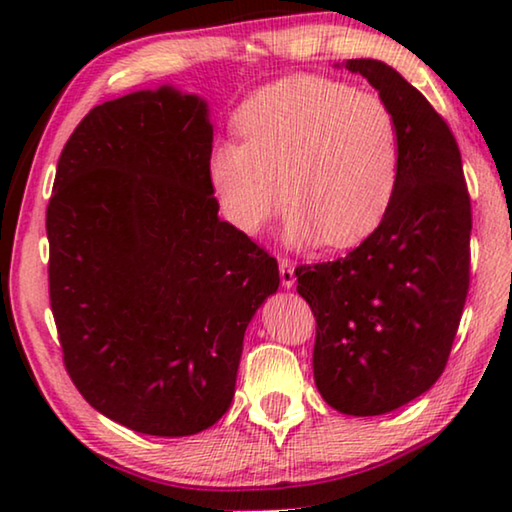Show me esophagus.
I'll return each instance as SVG.
<instances>
[{"label":"esophagus","instance_id":"obj_1","mask_svg":"<svg viewBox=\"0 0 512 512\" xmlns=\"http://www.w3.org/2000/svg\"><path fill=\"white\" fill-rule=\"evenodd\" d=\"M280 280L284 289H291L296 284V264L287 257L280 259Z\"/></svg>","mask_w":512,"mask_h":512}]
</instances>
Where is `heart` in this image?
Returning a JSON list of instances; mask_svg holds the SVG:
<instances>
[{"label": "heart", "mask_w": 512, "mask_h": 512, "mask_svg": "<svg viewBox=\"0 0 512 512\" xmlns=\"http://www.w3.org/2000/svg\"><path fill=\"white\" fill-rule=\"evenodd\" d=\"M235 126L241 140L214 146L210 180L225 216L248 235L266 228L284 196L291 246L361 244L391 212L402 135L375 94L325 76H287L250 94Z\"/></svg>", "instance_id": "obj_1"}]
</instances>
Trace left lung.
<instances>
[{
  "label": "left lung",
  "mask_w": 512,
  "mask_h": 512,
  "mask_svg": "<svg viewBox=\"0 0 512 512\" xmlns=\"http://www.w3.org/2000/svg\"><path fill=\"white\" fill-rule=\"evenodd\" d=\"M393 108L402 176L384 223L345 257L296 268L316 318L318 393L345 415L400 409L447 366L470 289L472 205L461 151L424 94L381 60L352 58Z\"/></svg>",
  "instance_id": "left-lung-1"
}]
</instances>
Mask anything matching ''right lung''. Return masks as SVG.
I'll return each mask as SVG.
<instances>
[{
    "label": "right lung",
    "instance_id": "1",
    "mask_svg": "<svg viewBox=\"0 0 512 512\" xmlns=\"http://www.w3.org/2000/svg\"><path fill=\"white\" fill-rule=\"evenodd\" d=\"M207 103L164 85L92 108L47 205L49 300L69 379L149 436L203 431L235 395L275 257L219 219Z\"/></svg>",
    "mask_w": 512,
    "mask_h": 512
}]
</instances>
